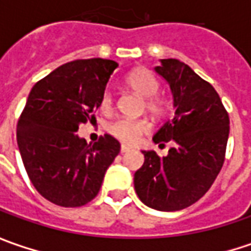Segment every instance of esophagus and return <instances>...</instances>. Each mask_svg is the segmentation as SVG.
I'll return each instance as SVG.
<instances>
[{"label": "esophagus", "mask_w": 251, "mask_h": 251, "mask_svg": "<svg viewBox=\"0 0 251 251\" xmlns=\"http://www.w3.org/2000/svg\"><path fill=\"white\" fill-rule=\"evenodd\" d=\"M130 150H131V148L128 147V145H121V148H120L121 153H124V152H128Z\"/></svg>", "instance_id": "esophagus-1"}]
</instances>
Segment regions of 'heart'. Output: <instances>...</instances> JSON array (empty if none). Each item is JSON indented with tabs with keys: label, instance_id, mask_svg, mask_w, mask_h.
Returning <instances> with one entry per match:
<instances>
[{
	"label": "heart",
	"instance_id": "b5f03b06",
	"mask_svg": "<svg viewBox=\"0 0 251 251\" xmlns=\"http://www.w3.org/2000/svg\"><path fill=\"white\" fill-rule=\"evenodd\" d=\"M126 82L131 91H134L138 96L145 99L147 110L159 116L166 109L165 100L156 96L159 91V79L155 74L151 73L147 68H138L127 76ZM113 95L111 92L106 91L100 98V109L103 111H110L113 109ZM150 124L141 119H119L113 121L109 127V131L113 137L126 144H132L140 138L142 134L148 132Z\"/></svg>",
	"mask_w": 251,
	"mask_h": 251
}]
</instances>
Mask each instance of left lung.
<instances>
[{
    "instance_id": "8db88e82",
    "label": "left lung",
    "mask_w": 251,
    "mask_h": 251,
    "mask_svg": "<svg viewBox=\"0 0 251 251\" xmlns=\"http://www.w3.org/2000/svg\"><path fill=\"white\" fill-rule=\"evenodd\" d=\"M155 71L169 83L175 116L153 135V142L175 147L160 158L142 151L145 160L135 175L140 200L158 211H178L197 202L215 181L225 162L229 116L214 86L187 64L160 60Z\"/></svg>"
}]
</instances>
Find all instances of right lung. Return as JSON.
<instances>
[{
	"instance_id": "obj_1",
	"label": "right lung",
	"mask_w": 251,
	"mask_h": 251,
	"mask_svg": "<svg viewBox=\"0 0 251 251\" xmlns=\"http://www.w3.org/2000/svg\"><path fill=\"white\" fill-rule=\"evenodd\" d=\"M117 67L103 58L75 60L29 93L16 126L18 148L34 188L55 205L82 207L92 201L120 152V142L109 134L95 144L76 134L79 124L95 120L92 113Z\"/></svg>"
}]
</instances>
